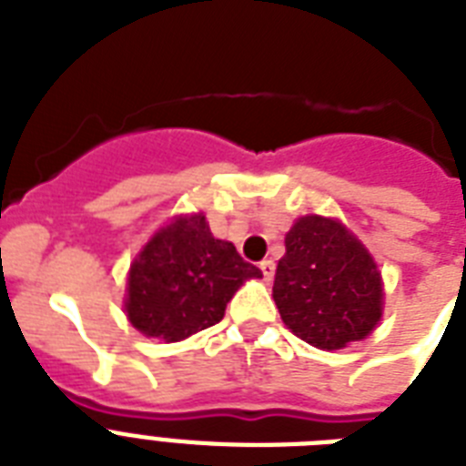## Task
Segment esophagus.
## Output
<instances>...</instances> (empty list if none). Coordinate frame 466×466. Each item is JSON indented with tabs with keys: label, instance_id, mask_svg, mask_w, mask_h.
I'll return each mask as SVG.
<instances>
[{
	"label": "esophagus",
	"instance_id": "obj_1",
	"mask_svg": "<svg viewBox=\"0 0 466 466\" xmlns=\"http://www.w3.org/2000/svg\"><path fill=\"white\" fill-rule=\"evenodd\" d=\"M258 268H261V273H263V280H266V283H270V280H273V276H276V263L270 261V258H266V261H261V266H258Z\"/></svg>",
	"mask_w": 466,
	"mask_h": 466
}]
</instances>
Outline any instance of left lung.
<instances>
[{
    "label": "left lung",
    "instance_id": "left-lung-1",
    "mask_svg": "<svg viewBox=\"0 0 466 466\" xmlns=\"http://www.w3.org/2000/svg\"><path fill=\"white\" fill-rule=\"evenodd\" d=\"M382 276L339 219L307 215L285 234L273 299L285 326L321 350L362 340L382 319Z\"/></svg>",
    "mask_w": 466,
    "mask_h": 466
}]
</instances>
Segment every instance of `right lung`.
Returning a JSON list of instances; mask_svg holds the SVG:
<instances>
[{"mask_svg":"<svg viewBox=\"0 0 466 466\" xmlns=\"http://www.w3.org/2000/svg\"><path fill=\"white\" fill-rule=\"evenodd\" d=\"M261 270L215 239L203 212L174 218L135 256L126 311L149 339L183 340L222 321L227 302Z\"/></svg>","mask_w":466,"mask_h":466,"instance_id":"add662e5","label":"right lung"}]
</instances>
